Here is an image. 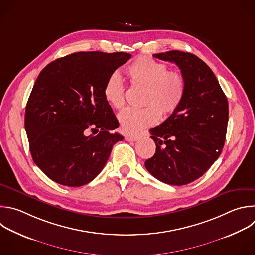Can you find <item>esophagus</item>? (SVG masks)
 <instances>
[{"instance_id":"1","label":"esophagus","mask_w":255,"mask_h":255,"mask_svg":"<svg viewBox=\"0 0 255 255\" xmlns=\"http://www.w3.org/2000/svg\"><path fill=\"white\" fill-rule=\"evenodd\" d=\"M140 138L139 135H126L125 140L126 141H137Z\"/></svg>"}]
</instances>
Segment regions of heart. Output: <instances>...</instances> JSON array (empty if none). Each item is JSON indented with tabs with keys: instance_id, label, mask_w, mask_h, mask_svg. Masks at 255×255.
Returning <instances> with one entry per match:
<instances>
[{
	"instance_id": "obj_1",
	"label": "heart",
	"mask_w": 255,
	"mask_h": 255,
	"mask_svg": "<svg viewBox=\"0 0 255 255\" xmlns=\"http://www.w3.org/2000/svg\"><path fill=\"white\" fill-rule=\"evenodd\" d=\"M126 75L134 87L144 88L141 109L128 108L118 115L121 129L126 133H136L156 124L162 116L174 113L181 105L185 92L184 75L150 57L142 56L126 68ZM104 97L116 109L125 106V86L121 77L113 73L104 86Z\"/></svg>"
}]
</instances>
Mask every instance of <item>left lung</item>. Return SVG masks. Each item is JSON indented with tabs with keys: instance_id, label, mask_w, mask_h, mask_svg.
<instances>
[{
	"instance_id": "left-lung-1",
	"label": "left lung",
	"mask_w": 255,
	"mask_h": 255,
	"mask_svg": "<svg viewBox=\"0 0 255 255\" xmlns=\"http://www.w3.org/2000/svg\"><path fill=\"white\" fill-rule=\"evenodd\" d=\"M153 56L179 67L186 92L179 108L150 129L156 152L145 167L166 184L185 185L201 177L221 154L228 102L215 75L197 56L177 50Z\"/></svg>"
}]
</instances>
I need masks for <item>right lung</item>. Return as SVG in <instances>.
Segmentation results:
<instances>
[{"label":"right lung","instance_id":"add662e5","mask_svg":"<svg viewBox=\"0 0 255 255\" xmlns=\"http://www.w3.org/2000/svg\"><path fill=\"white\" fill-rule=\"evenodd\" d=\"M131 54L77 52L39 74L25 112V129L36 165L53 181L79 187L104 168L123 136L104 97L107 79Z\"/></svg>","mask_w":255,"mask_h":255}]
</instances>
